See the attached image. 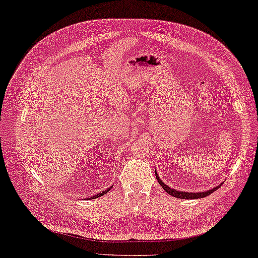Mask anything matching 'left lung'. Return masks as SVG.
Returning a JSON list of instances; mask_svg holds the SVG:
<instances>
[{
  "instance_id": "left-lung-1",
  "label": "left lung",
  "mask_w": 258,
  "mask_h": 258,
  "mask_svg": "<svg viewBox=\"0 0 258 258\" xmlns=\"http://www.w3.org/2000/svg\"><path fill=\"white\" fill-rule=\"evenodd\" d=\"M156 177H157L158 182H159V184L161 185L162 189H164L166 192L169 194V195L174 196V197L182 198V200H196V198H203V197H207V196H209V195H210V194H212L213 191H216V190H217L218 188H219L220 185H221V184L217 185V187L212 188V189H210V190H208V191H201V192H185V191H179V190H175V189H173V188L168 187L167 184H165L164 182H162V181L160 180V177H159V175H158L157 173H156Z\"/></svg>"
}]
</instances>
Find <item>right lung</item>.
Returning a JSON list of instances; mask_svg holds the SVG:
<instances>
[{
  "label": "right lung",
  "mask_w": 258,
  "mask_h": 258,
  "mask_svg": "<svg viewBox=\"0 0 258 258\" xmlns=\"http://www.w3.org/2000/svg\"><path fill=\"white\" fill-rule=\"evenodd\" d=\"M112 189V187L110 188H108V189H106V190H104V191H101V192H99V194H97V195H94V196H92V197H90V200H92V198H98V197H101V196H104L105 194H107L109 191V190Z\"/></svg>",
  "instance_id": "right-lung-1"
}]
</instances>
